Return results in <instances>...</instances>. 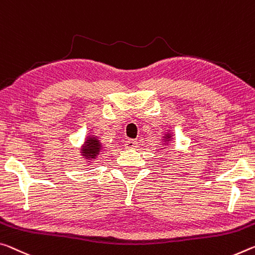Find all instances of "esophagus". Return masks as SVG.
Masks as SVG:
<instances>
[{"mask_svg": "<svg viewBox=\"0 0 255 255\" xmlns=\"http://www.w3.org/2000/svg\"><path fill=\"white\" fill-rule=\"evenodd\" d=\"M125 147L127 149H135L137 147V142L134 139H128L125 142Z\"/></svg>", "mask_w": 255, "mask_h": 255, "instance_id": "1", "label": "esophagus"}]
</instances>
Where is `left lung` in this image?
<instances>
[{
  "label": "left lung",
  "mask_w": 255,
  "mask_h": 255,
  "mask_svg": "<svg viewBox=\"0 0 255 255\" xmlns=\"http://www.w3.org/2000/svg\"><path fill=\"white\" fill-rule=\"evenodd\" d=\"M172 138H173V134L171 132V130H168L162 136V139H161V142H162L163 146H169V145H170V143H171Z\"/></svg>",
  "instance_id": "left-lung-1"
}]
</instances>
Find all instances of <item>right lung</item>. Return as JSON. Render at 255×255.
Returning a JSON list of instances; mask_svg holds the SVG:
<instances>
[{
	"instance_id": "right-lung-1",
	"label": "right lung",
	"mask_w": 255,
	"mask_h": 255,
	"mask_svg": "<svg viewBox=\"0 0 255 255\" xmlns=\"http://www.w3.org/2000/svg\"><path fill=\"white\" fill-rule=\"evenodd\" d=\"M102 148L103 144L101 143L98 136L88 135L85 138L82 147H80V155L83 156V160L86 161L87 163H92L100 155Z\"/></svg>"
}]
</instances>
